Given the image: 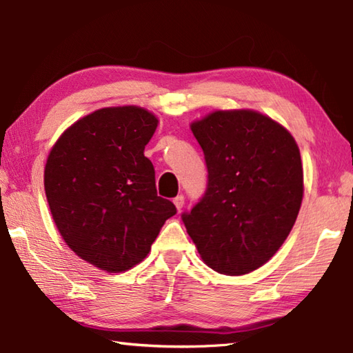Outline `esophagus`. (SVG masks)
<instances>
[{
  "label": "esophagus",
  "mask_w": 353,
  "mask_h": 353,
  "mask_svg": "<svg viewBox=\"0 0 353 353\" xmlns=\"http://www.w3.org/2000/svg\"><path fill=\"white\" fill-rule=\"evenodd\" d=\"M172 202H174V205H176L177 210L181 212V210H182V207H183V204H185V198H183L182 194H179V196H176L174 201H172Z\"/></svg>",
  "instance_id": "34e87169"
}]
</instances>
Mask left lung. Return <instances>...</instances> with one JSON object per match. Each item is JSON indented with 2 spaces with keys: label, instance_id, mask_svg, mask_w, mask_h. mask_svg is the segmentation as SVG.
I'll use <instances>...</instances> for the list:
<instances>
[{
  "label": "left lung",
  "instance_id": "8db88e82",
  "mask_svg": "<svg viewBox=\"0 0 353 353\" xmlns=\"http://www.w3.org/2000/svg\"><path fill=\"white\" fill-rule=\"evenodd\" d=\"M204 151L207 190L182 213L207 266L243 276L271 259L296 223L303 196L292 135L254 110H216L191 123Z\"/></svg>",
  "mask_w": 353,
  "mask_h": 353
}]
</instances>
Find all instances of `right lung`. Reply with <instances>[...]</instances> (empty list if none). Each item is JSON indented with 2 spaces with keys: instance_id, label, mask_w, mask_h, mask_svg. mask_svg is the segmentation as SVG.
Returning <instances> with one entry per match:
<instances>
[{
  "instance_id": "obj_1",
  "label": "right lung",
  "mask_w": 353,
  "mask_h": 353,
  "mask_svg": "<svg viewBox=\"0 0 353 353\" xmlns=\"http://www.w3.org/2000/svg\"><path fill=\"white\" fill-rule=\"evenodd\" d=\"M159 119L137 105L81 118L48 155L45 193L65 243L107 272L139 265L176 205L157 196L145 146Z\"/></svg>"
}]
</instances>
